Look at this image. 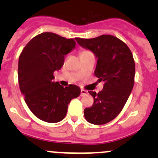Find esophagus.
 <instances>
[{
    "label": "esophagus",
    "mask_w": 158,
    "mask_h": 158,
    "mask_svg": "<svg viewBox=\"0 0 158 158\" xmlns=\"http://www.w3.org/2000/svg\"><path fill=\"white\" fill-rule=\"evenodd\" d=\"M87 94H88V91H87V90H85L84 89H81V97L86 95Z\"/></svg>",
    "instance_id": "34e87169"
}]
</instances>
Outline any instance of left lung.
I'll return each instance as SVG.
<instances>
[{
    "mask_svg": "<svg viewBox=\"0 0 158 158\" xmlns=\"http://www.w3.org/2000/svg\"><path fill=\"white\" fill-rule=\"evenodd\" d=\"M75 39L81 48L95 55L97 63L94 74L99 78V82H104L102 91L98 94L88 91L94 98V104L85 109V118L91 124H106L120 113L133 89L135 75L133 56L128 47L113 35Z\"/></svg>",
    "mask_w": 158,
    "mask_h": 158,
    "instance_id": "obj_1",
    "label": "left lung"
}]
</instances>
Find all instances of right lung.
Instances as JSON below:
<instances>
[{"label":"right lung","mask_w":158,"mask_h":158,"mask_svg":"<svg viewBox=\"0 0 158 158\" xmlns=\"http://www.w3.org/2000/svg\"><path fill=\"white\" fill-rule=\"evenodd\" d=\"M73 39L52 32L36 35L23 48L19 60V83L30 110L47 123L60 122L68 104L81 93L79 87L53 81V73L64 64V56L75 48Z\"/></svg>","instance_id":"1"}]
</instances>
